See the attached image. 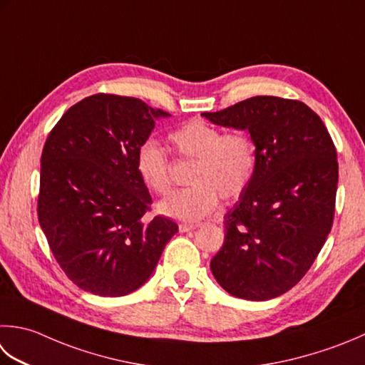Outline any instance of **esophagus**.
Wrapping results in <instances>:
<instances>
[{
  "mask_svg": "<svg viewBox=\"0 0 365 365\" xmlns=\"http://www.w3.org/2000/svg\"><path fill=\"white\" fill-rule=\"evenodd\" d=\"M196 227H197V225H191V223H182V225H178V231H180V232H188V231L196 230Z\"/></svg>",
  "mask_w": 365,
  "mask_h": 365,
  "instance_id": "esophagus-1",
  "label": "esophagus"
}]
</instances>
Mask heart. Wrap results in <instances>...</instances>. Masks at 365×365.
Instances as JSON below:
<instances>
[{"label": "heart", "instance_id": "obj_1", "mask_svg": "<svg viewBox=\"0 0 365 365\" xmlns=\"http://www.w3.org/2000/svg\"><path fill=\"white\" fill-rule=\"evenodd\" d=\"M170 144L182 158L195 160L188 174L191 187L177 190L158 204L161 215L195 223L218 205V197L232 201L252 182L256 148L244 131L225 133L202 118H192L169 134ZM135 173L156 195L170 188V163L164 148L153 139L142 142L135 153Z\"/></svg>", "mask_w": 365, "mask_h": 365}]
</instances>
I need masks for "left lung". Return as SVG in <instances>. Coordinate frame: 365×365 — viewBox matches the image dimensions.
Instances as JSON below:
<instances>
[{"instance_id":"obj_1","label":"left lung","mask_w":365,"mask_h":365,"mask_svg":"<svg viewBox=\"0 0 365 365\" xmlns=\"http://www.w3.org/2000/svg\"><path fill=\"white\" fill-rule=\"evenodd\" d=\"M202 117L248 131L256 148L252 182L225 215L212 274L234 297L282 296L301 282L331 232L339 183L334 142L317 113L294 99L255 96Z\"/></svg>"}]
</instances>
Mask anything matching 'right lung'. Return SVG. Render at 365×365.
I'll list each match as a JSON object with an SVG mask.
<instances>
[{
	"label": "right lung",
	"mask_w": 365,
	"mask_h": 365,
	"mask_svg": "<svg viewBox=\"0 0 365 365\" xmlns=\"http://www.w3.org/2000/svg\"><path fill=\"white\" fill-rule=\"evenodd\" d=\"M168 117L138 98L98 93L48 134L39 225L63 272L83 291L118 297L140 288L178 231L169 218H145L152 197L135 173L139 145Z\"/></svg>",
	"instance_id": "1"
}]
</instances>
